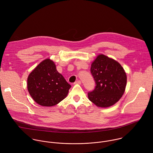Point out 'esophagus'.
Listing matches in <instances>:
<instances>
[{
	"instance_id": "34e87169",
	"label": "esophagus",
	"mask_w": 153,
	"mask_h": 153,
	"mask_svg": "<svg viewBox=\"0 0 153 153\" xmlns=\"http://www.w3.org/2000/svg\"><path fill=\"white\" fill-rule=\"evenodd\" d=\"M81 83H82V82H81L80 80H77V81H76V82H74V84H79V85H80V84H81Z\"/></svg>"
}]
</instances>
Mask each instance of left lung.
<instances>
[{
    "mask_svg": "<svg viewBox=\"0 0 153 153\" xmlns=\"http://www.w3.org/2000/svg\"><path fill=\"white\" fill-rule=\"evenodd\" d=\"M91 73L96 86L88 92L89 100L100 107H108L116 103L123 95L127 82L121 65L101 54L92 62Z\"/></svg>",
    "mask_w": 153,
    "mask_h": 153,
    "instance_id": "1",
    "label": "left lung"
}]
</instances>
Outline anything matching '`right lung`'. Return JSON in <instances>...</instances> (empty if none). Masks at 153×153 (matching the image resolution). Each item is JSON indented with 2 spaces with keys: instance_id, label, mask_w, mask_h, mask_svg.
I'll use <instances>...</instances> for the list:
<instances>
[{
  "instance_id": "1",
  "label": "right lung",
  "mask_w": 153,
  "mask_h": 153,
  "mask_svg": "<svg viewBox=\"0 0 153 153\" xmlns=\"http://www.w3.org/2000/svg\"><path fill=\"white\" fill-rule=\"evenodd\" d=\"M71 85L58 72L54 62L46 59L40 62L27 79V89L32 98L42 106L58 104L67 95Z\"/></svg>"
}]
</instances>
